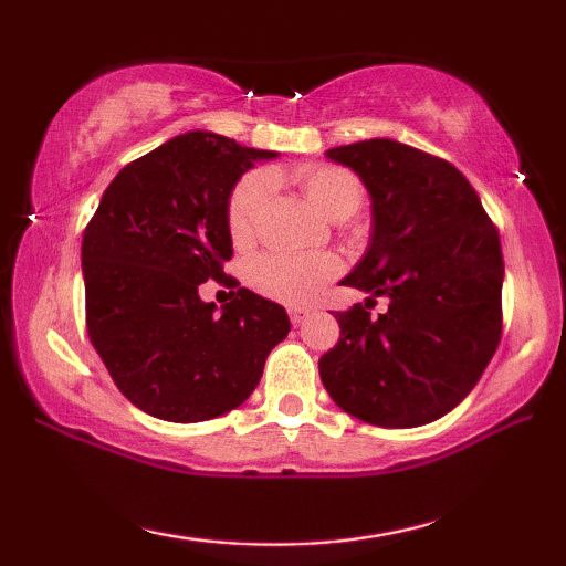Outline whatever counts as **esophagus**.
Returning a JSON list of instances; mask_svg holds the SVG:
<instances>
[{
  "mask_svg": "<svg viewBox=\"0 0 566 566\" xmlns=\"http://www.w3.org/2000/svg\"><path fill=\"white\" fill-rule=\"evenodd\" d=\"M312 310H306V306H292L290 310V319L292 324H302L306 317H310Z\"/></svg>",
  "mask_w": 566,
  "mask_h": 566,
  "instance_id": "esophagus-1",
  "label": "esophagus"
}]
</instances>
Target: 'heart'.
Wrapping results in <instances>:
<instances>
[{
    "label": "heart",
    "mask_w": 566,
    "mask_h": 566,
    "mask_svg": "<svg viewBox=\"0 0 566 566\" xmlns=\"http://www.w3.org/2000/svg\"><path fill=\"white\" fill-rule=\"evenodd\" d=\"M290 179L302 189L317 212L329 222H344L364 202V185L357 175L337 165L296 167ZM274 179L270 171H249L237 181L227 202V232L237 247H244L254 239L256 222L272 197ZM339 272V264L329 254L292 256V254H262L249 264V282L256 292L282 304H310L324 284L332 282Z\"/></svg>",
    "instance_id": "b5f03b06"
}]
</instances>
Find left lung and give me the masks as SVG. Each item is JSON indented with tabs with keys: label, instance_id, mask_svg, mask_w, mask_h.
I'll return each instance as SVG.
<instances>
[{
	"label": "left lung",
	"instance_id": "obj_1",
	"mask_svg": "<svg viewBox=\"0 0 566 566\" xmlns=\"http://www.w3.org/2000/svg\"><path fill=\"white\" fill-rule=\"evenodd\" d=\"M371 197V239L342 284L369 292L334 312L339 342L319 359L329 397L367 424L407 429L452 411L502 337L500 232L449 161L395 139L334 147ZM377 295L390 310L371 318Z\"/></svg>",
	"mask_w": 566,
	"mask_h": 566
}]
</instances>
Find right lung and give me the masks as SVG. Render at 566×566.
<instances>
[{"mask_svg":"<svg viewBox=\"0 0 566 566\" xmlns=\"http://www.w3.org/2000/svg\"><path fill=\"white\" fill-rule=\"evenodd\" d=\"M274 157L222 134H179L129 161L84 229L90 339L151 417L189 424L237 409L290 332L284 306L244 286L222 313L198 296L209 279L239 284L224 274L227 202L247 169Z\"/></svg>","mask_w":566,"mask_h":566,"instance_id":"add662e5","label":"right lung"}]
</instances>
